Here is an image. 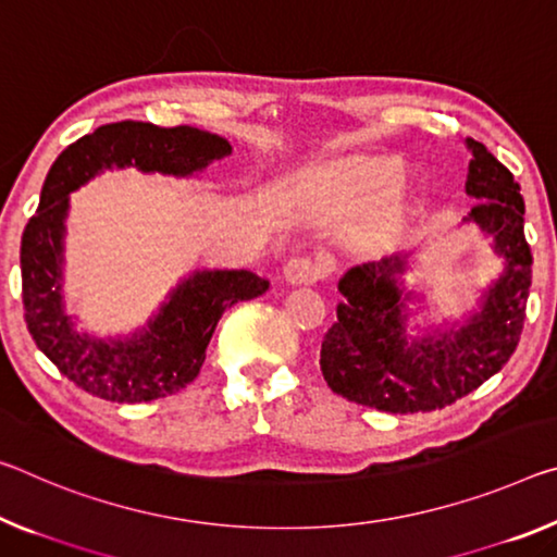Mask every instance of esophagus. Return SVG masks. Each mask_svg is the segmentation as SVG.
<instances>
[{
	"instance_id": "34e87169",
	"label": "esophagus",
	"mask_w": 557,
	"mask_h": 557,
	"mask_svg": "<svg viewBox=\"0 0 557 557\" xmlns=\"http://www.w3.org/2000/svg\"><path fill=\"white\" fill-rule=\"evenodd\" d=\"M324 275V262L314 258H295L285 268V280L293 282V285H312V282H320Z\"/></svg>"
}]
</instances>
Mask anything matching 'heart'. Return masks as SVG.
Returning <instances> with one entry per match:
<instances>
[{"instance_id":"heart-1","label":"heart","mask_w":557,"mask_h":557,"mask_svg":"<svg viewBox=\"0 0 557 557\" xmlns=\"http://www.w3.org/2000/svg\"><path fill=\"white\" fill-rule=\"evenodd\" d=\"M401 183L396 163H342L324 171L314 183V193L332 213H351L389 198Z\"/></svg>"}]
</instances>
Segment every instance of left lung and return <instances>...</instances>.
Listing matches in <instances>:
<instances>
[{"mask_svg": "<svg viewBox=\"0 0 557 557\" xmlns=\"http://www.w3.org/2000/svg\"><path fill=\"white\" fill-rule=\"evenodd\" d=\"M471 161L466 193L481 200L471 220L493 235L506 270L485 302L458 332L406 339V299L396 287L404 258L351 268L339 280L337 322L326 330L320 367L344 399L389 413H423L454 404L500 372L513 355L531 289V245L523 233V196L513 173L479 140L466 138Z\"/></svg>", "mask_w": 557, "mask_h": 557, "instance_id": "obj_1", "label": "left lung"}]
</instances>
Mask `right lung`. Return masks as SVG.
<instances>
[{"mask_svg":"<svg viewBox=\"0 0 557 557\" xmlns=\"http://www.w3.org/2000/svg\"><path fill=\"white\" fill-rule=\"evenodd\" d=\"M231 151L225 138L208 131L119 121L78 138L51 165L39 210L22 235L24 322L37 347L78 389L119 404L153 401L185 389L206 361L220 317L233 305L268 293L270 282L250 270H202L178 285L134 339L78 337L59 295L69 193L111 165L190 175Z\"/></svg>","mask_w":557,"mask_h":557,"instance_id":"add662e5","label":"right lung"}]
</instances>
